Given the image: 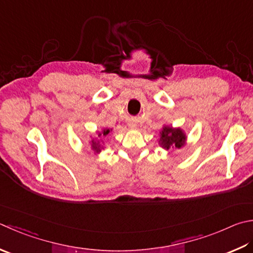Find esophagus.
Here are the masks:
<instances>
[{"instance_id":"obj_1","label":"esophagus","mask_w":253,"mask_h":253,"mask_svg":"<svg viewBox=\"0 0 253 253\" xmlns=\"http://www.w3.org/2000/svg\"><path fill=\"white\" fill-rule=\"evenodd\" d=\"M127 126H128V127H130V128H135L136 127V123L134 121H130V122L127 123Z\"/></svg>"}]
</instances>
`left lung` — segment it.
Listing matches in <instances>:
<instances>
[{
  "instance_id": "obj_1",
  "label": "left lung",
  "mask_w": 253,
  "mask_h": 253,
  "mask_svg": "<svg viewBox=\"0 0 253 253\" xmlns=\"http://www.w3.org/2000/svg\"><path fill=\"white\" fill-rule=\"evenodd\" d=\"M186 140H187V136L183 128L163 126L160 131L159 145L166 151L169 149H182L186 145Z\"/></svg>"
}]
</instances>
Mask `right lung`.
<instances>
[{
    "label": "right lung",
    "instance_id": "right-lung-1",
    "mask_svg": "<svg viewBox=\"0 0 253 253\" xmlns=\"http://www.w3.org/2000/svg\"><path fill=\"white\" fill-rule=\"evenodd\" d=\"M112 131V128H108V127H103L101 131H97L96 132V136L91 137V140H90V146H91V150L94 152V153L99 154L100 152H101L104 147L102 145V140L101 137L107 136L109 133Z\"/></svg>",
    "mask_w": 253,
    "mask_h": 253
}]
</instances>
